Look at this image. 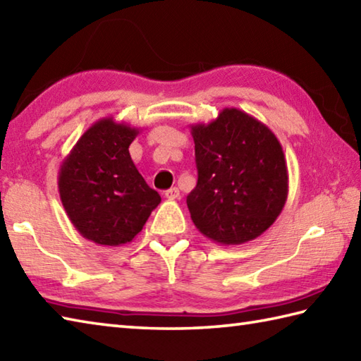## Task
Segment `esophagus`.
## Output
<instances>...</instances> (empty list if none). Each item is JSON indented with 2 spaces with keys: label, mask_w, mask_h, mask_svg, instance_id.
Listing matches in <instances>:
<instances>
[{
  "label": "esophagus",
  "mask_w": 361,
  "mask_h": 361,
  "mask_svg": "<svg viewBox=\"0 0 361 361\" xmlns=\"http://www.w3.org/2000/svg\"><path fill=\"white\" fill-rule=\"evenodd\" d=\"M179 188L178 187H171L169 190H166L165 192V198L168 200H178L179 198Z\"/></svg>",
  "instance_id": "34e87169"
}]
</instances>
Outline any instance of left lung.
Masks as SVG:
<instances>
[{
    "mask_svg": "<svg viewBox=\"0 0 361 361\" xmlns=\"http://www.w3.org/2000/svg\"><path fill=\"white\" fill-rule=\"evenodd\" d=\"M198 183L187 196L202 235L240 245L269 229L286 204L289 178L275 133L245 111L224 108L209 124H193Z\"/></svg>",
    "mask_w": 361,
    "mask_h": 361,
    "instance_id": "1",
    "label": "left lung"
}]
</instances>
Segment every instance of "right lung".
I'll use <instances>...</instances> for the list:
<instances>
[{"instance_id":"1","label":"right lung","mask_w":361,"mask_h":361,"mask_svg":"<svg viewBox=\"0 0 361 361\" xmlns=\"http://www.w3.org/2000/svg\"><path fill=\"white\" fill-rule=\"evenodd\" d=\"M140 128L104 118L87 128L59 168L61 202L75 229L108 247L132 242L159 206L128 152Z\"/></svg>"}]
</instances>
